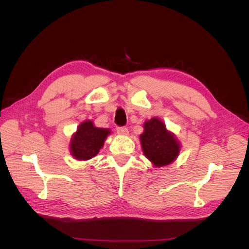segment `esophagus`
<instances>
[{
	"instance_id": "34e87169",
	"label": "esophagus",
	"mask_w": 249,
	"mask_h": 249,
	"mask_svg": "<svg viewBox=\"0 0 249 249\" xmlns=\"http://www.w3.org/2000/svg\"><path fill=\"white\" fill-rule=\"evenodd\" d=\"M116 132L120 135H127V133H129L126 126H116Z\"/></svg>"
}]
</instances>
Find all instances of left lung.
Segmentation results:
<instances>
[{
  "instance_id": "left-lung-1",
  "label": "left lung",
  "mask_w": 249,
  "mask_h": 249,
  "mask_svg": "<svg viewBox=\"0 0 249 249\" xmlns=\"http://www.w3.org/2000/svg\"><path fill=\"white\" fill-rule=\"evenodd\" d=\"M143 153L156 166L170 164L179 152V145L175 136L158 118H152L144 124V133L140 136Z\"/></svg>"
}]
</instances>
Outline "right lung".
I'll return each mask as SVG.
<instances>
[{"label": "right lung", "mask_w": 249, "mask_h": 249, "mask_svg": "<svg viewBox=\"0 0 249 249\" xmlns=\"http://www.w3.org/2000/svg\"><path fill=\"white\" fill-rule=\"evenodd\" d=\"M109 133V130L95 127L91 122L86 120L79 125L72 137L71 143L72 156L78 160L91 159L99 153Z\"/></svg>", "instance_id": "add662e5"}]
</instances>
